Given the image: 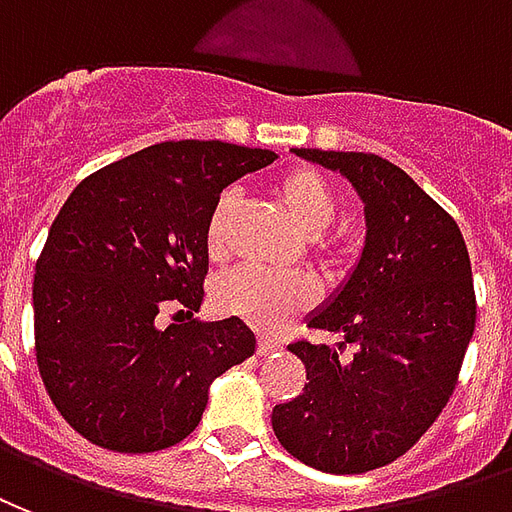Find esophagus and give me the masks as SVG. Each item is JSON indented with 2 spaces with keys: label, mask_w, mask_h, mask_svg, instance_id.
Returning <instances> with one entry per match:
<instances>
[{
  "label": "esophagus",
  "mask_w": 512,
  "mask_h": 512,
  "mask_svg": "<svg viewBox=\"0 0 512 512\" xmlns=\"http://www.w3.org/2000/svg\"><path fill=\"white\" fill-rule=\"evenodd\" d=\"M278 349H281V343L275 341V338H267V335H261L259 349H256V352H259L261 357H270V354H275Z\"/></svg>",
  "instance_id": "obj_1"
}]
</instances>
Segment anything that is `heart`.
I'll return each mask as SVG.
<instances>
[{"mask_svg":"<svg viewBox=\"0 0 512 512\" xmlns=\"http://www.w3.org/2000/svg\"><path fill=\"white\" fill-rule=\"evenodd\" d=\"M272 190L297 231L308 240H316L338 215V196L319 171H286L275 179ZM234 207H237V196L231 190L220 193L212 207L207 231H204V245L212 259L226 256V237H229V220ZM212 300L220 313L237 316L264 333H275L311 305L313 289L300 275H272V272L242 267L220 278Z\"/></svg>","mask_w":512,"mask_h":512,"instance_id":"obj_1","label":"heart"}]
</instances>
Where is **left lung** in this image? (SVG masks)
I'll list each match as a JSON object with an SVG mask.
<instances>
[{
    "label": "left lung",
    "instance_id": "8db88e82",
    "mask_svg": "<svg viewBox=\"0 0 512 512\" xmlns=\"http://www.w3.org/2000/svg\"><path fill=\"white\" fill-rule=\"evenodd\" d=\"M292 152L352 182L365 242L352 272L305 319L341 335L338 346H289L308 384L272 409V431L302 464L363 475L401 458L453 395L477 316L469 253L458 223L390 160ZM346 342L352 358L340 357Z\"/></svg>",
    "mask_w": 512,
    "mask_h": 512
}]
</instances>
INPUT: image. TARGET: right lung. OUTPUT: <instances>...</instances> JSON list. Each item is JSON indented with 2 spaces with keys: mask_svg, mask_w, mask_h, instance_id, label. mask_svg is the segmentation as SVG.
I'll return each instance as SVG.
<instances>
[{
  "mask_svg": "<svg viewBox=\"0 0 512 512\" xmlns=\"http://www.w3.org/2000/svg\"><path fill=\"white\" fill-rule=\"evenodd\" d=\"M275 158L223 141H163L67 196L35 267V352L54 406L92 445H177L199 425L210 384L256 352L242 319L193 313L204 302L215 201ZM163 310L178 313L166 328Z\"/></svg>",
  "mask_w": 512,
  "mask_h": 512,
  "instance_id": "add662e5",
  "label": "right lung"
}]
</instances>
